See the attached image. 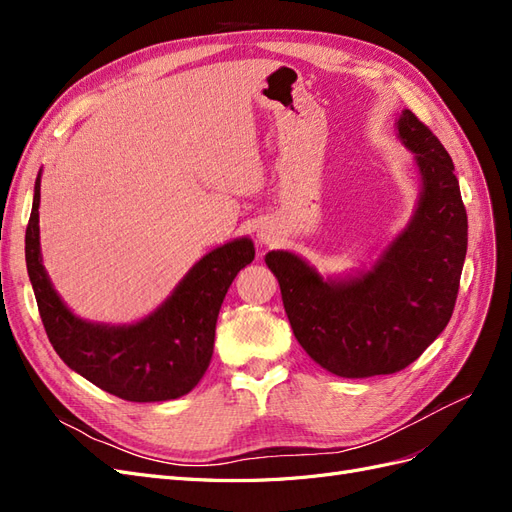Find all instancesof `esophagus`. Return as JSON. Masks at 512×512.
Returning <instances> with one entry per match:
<instances>
[{
    "label": "esophagus",
    "instance_id": "34e87169",
    "mask_svg": "<svg viewBox=\"0 0 512 512\" xmlns=\"http://www.w3.org/2000/svg\"><path fill=\"white\" fill-rule=\"evenodd\" d=\"M260 237H262V239H265V241H267V243H269V241H271V239H269V235H265V232H260Z\"/></svg>",
    "mask_w": 512,
    "mask_h": 512
}]
</instances>
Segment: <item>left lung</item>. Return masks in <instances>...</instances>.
<instances>
[{
	"label": "left lung",
	"instance_id": "8db88e82",
	"mask_svg": "<svg viewBox=\"0 0 512 512\" xmlns=\"http://www.w3.org/2000/svg\"><path fill=\"white\" fill-rule=\"evenodd\" d=\"M397 130L414 151L423 192L414 220L374 269L335 284L290 252L265 258L280 282L297 342L320 367L342 378L406 369L444 331L459 292L468 215L453 160L408 108Z\"/></svg>",
	"mask_w": 512,
	"mask_h": 512
}]
</instances>
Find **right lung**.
<instances>
[{
  "instance_id": "obj_1",
  "label": "right lung",
  "mask_w": 512,
  "mask_h": 512,
  "mask_svg": "<svg viewBox=\"0 0 512 512\" xmlns=\"http://www.w3.org/2000/svg\"><path fill=\"white\" fill-rule=\"evenodd\" d=\"M40 175L25 230V262L38 312L55 352L70 369L126 401H166L190 393L209 367L215 322L237 273L254 260V243L237 239L196 262L158 312L130 327L76 318L61 303L40 260Z\"/></svg>"
}]
</instances>
